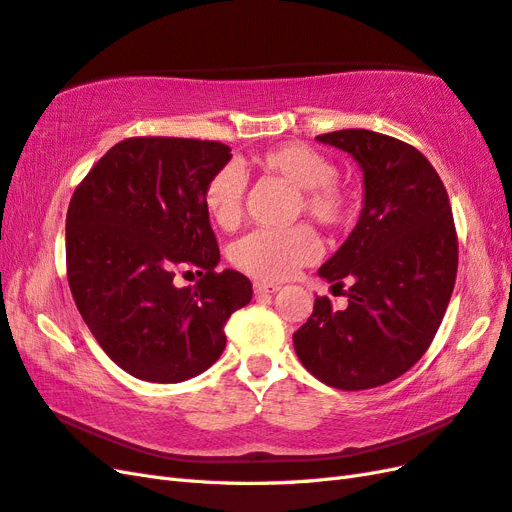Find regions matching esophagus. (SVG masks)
Listing matches in <instances>:
<instances>
[{"mask_svg":"<svg viewBox=\"0 0 512 512\" xmlns=\"http://www.w3.org/2000/svg\"><path fill=\"white\" fill-rule=\"evenodd\" d=\"M280 286L278 284H269V282H254V293L256 295H265V293H278Z\"/></svg>","mask_w":512,"mask_h":512,"instance_id":"obj_1","label":"esophagus"}]
</instances>
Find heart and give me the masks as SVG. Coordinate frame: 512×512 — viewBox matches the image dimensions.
I'll use <instances>...</instances> for the list:
<instances>
[{"label":"heart","mask_w":512,"mask_h":512,"mask_svg":"<svg viewBox=\"0 0 512 512\" xmlns=\"http://www.w3.org/2000/svg\"><path fill=\"white\" fill-rule=\"evenodd\" d=\"M265 176L297 187L295 213H306L327 230H342L353 219L349 189L338 181V168L329 157L306 144H280L252 157ZM245 178L234 165L211 174L202 189V206L215 226L234 230L243 217ZM321 252L319 239L308 226L288 230H256L232 247V262L243 273L262 282H282L297 269L310 265Z\"/></svg>","instance_id":"b5f03b06"}]
</instances>
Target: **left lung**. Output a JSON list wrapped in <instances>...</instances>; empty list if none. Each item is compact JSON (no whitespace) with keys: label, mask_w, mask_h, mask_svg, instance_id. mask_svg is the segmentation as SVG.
Instances as JSON below:
<instances>
[{"label":"left lung","mask_w":512,"mask_h":512,"mask_svg":"<svg viewBox=\"0 0 512 512\" xmlns=\"http://www.w3.org/2000/svg\"><path fill=\"white\" fill-rule=\"evenodd\" d=\"M316 140L362 168L364 209L319 269L329 284H349V306L334 310L327 297H316L293 344L325 385L377 388L418 362L446 314L459 265L448 191L420 150L396 137L344 129Z\"/></svg>","instance_id":"1"}]
</instances>
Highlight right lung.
I'll list each match as a JSON object with an SVG mask.
<instances>
[{"instance_id":"obj_1","label":"right lung","mask_w":512,"mask_h":512,"mask_svg":"<svg viewBox=\"0 0 512 512\" xmlns=\"http://www.w3.org/2000/svg\"><path fill=\"white\" fill-rule=\"evenodd\" d=\"M230 148L187 137H129L96 161L66 213V275L81 319L129 375L178 383L226 349L224 327L252 299L243 273H217L202 189ZM178 270L201 280L178 289Z\"/></svg>"}]
</instances>
